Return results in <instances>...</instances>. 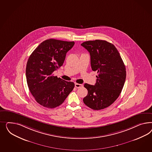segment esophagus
I'll return each instance as SVG.
<instances>
[{
	"label": "esophagus",
	"mask_w": 152,
	"mask_h": 152,
	"mask_svg": "<svg viewBox=\"0 0 152 152\" xmlns=\"http://www.w3.org/2000/svg\"><path fill=\"white\" fill-rule=\"evenodd\" d=\"M75 87L76 88H81V87H83V85L80 84V83H75Z\"/></svg>",
	"instance_id": "1"
}]
</instances>
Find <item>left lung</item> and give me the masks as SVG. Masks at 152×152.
I'll list each match as a JSON object with an SVG mask.
<instances>
[{
    "label": "left lung",
    "instance_id": "obj_1",
    "mask_svg": "<svg viewBox=\"0 0 152 152\" xmlns=\"http://www.w3.org/2000/svg\"><path fill=\"white\" fill-rule=\"evenodd\" d=\"M90 55L92 71H97L95 85L85 83L88 91L84 104L95 110L111 105L119 96L126 78V69L120 53L112 43L95 40L81 44Z\"/></svg>",
    "mask_w": 152,
    "mask_h": 152
}]
</instances>
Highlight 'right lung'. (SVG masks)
<instances>
[{"label":"right lung","mask_w":152,"mask_h":152,"mask_svg":"<svg viewBox=\"0 0 152 152\" xmlns=\"http://www.w3.org/2000/svg\"><path fill=\"white\" fill-rule=\"evenodd\" d=\"M74 44V42L47 39L29 56L26 71L28 86L42 106L51 109L60 106L73 90V82L58 78L53 72L62 66L67 52Z\"/></svg>","instance_id":"1"}]
</instances>
